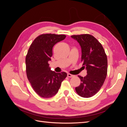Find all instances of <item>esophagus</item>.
Returning a JSON list of instances; mask_svg holds the SVG:
<instances>
[{
  "label": "esophagus",
  "mask_w": 127,
  "mask_h": 127,
  "mask_svg": "<svg viewBox=\"0 0 127 127\" xmlns=\"http://www.w3.org/2000/svg\"><path fill=\"white\" fill-rule=\"evenodd\" d=\"M67 76H68V77H72L74 76V75H71L70 74H67Z\"/></svg>",
  "instance_id": "1"
}]
</instances>
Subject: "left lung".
<instances>
[{
    "label": "left lung",
    "instance_id": "1",
    "mask_svg": "<svg viewBox=\"0 0 127 127\" xmlns=\"http://www.w3.org/2000/svg\"><path fill=\"white\" fill-rule=\"evenodd\" d=\"M71 37L81 46V62L87 73L84 77L78 76L81 83L75 90L80 96L90 98L95 95L104 84L107 72V56L101 44L91 35H74Z\"/></svg>",
    "mask_w": 127,
    "mask_h": 127
}]
</instances>
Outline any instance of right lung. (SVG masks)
Masks as SVG:
<instances>
[{"instance_id": "1", "label": "right lung", "mask_w": 127, "mask_h": 127, "mask_svg": "<svg viewBox=\"0 0 127 127\" xmlns=\"http://www.w3.org/2000/svg\"><path fill=\"white\" fill-rule=\"evenodd\" d=\"M65 37V35L41 34L34 39L28 50L26 57L27 76L34 91L42 98L55 95L67 76L65 72L51 70L48 63L53 46Z\"/></svg>"}]
</instances>
